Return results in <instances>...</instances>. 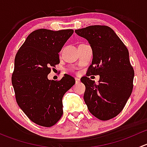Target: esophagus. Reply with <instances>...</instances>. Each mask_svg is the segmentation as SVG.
<instances>
[{"label": "esophagus", "mask_w": 147, "mask_h": 147, "mask_svg": "<svg viewBox=\"0 0 147 147\" xmlns=\"http://www.w3.org/2000/svg\"><path fill=\"white\" fill-rule=\"evenodd\" d=\"M80 78H75V82H76V84H78V83H80Z\"/></svg>", "instance_id": "34e87169"}]
</instances>
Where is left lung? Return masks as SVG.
Masks as SVG:
<instances>
[{"mask_svg": "<svg viewBox=\"0 0 147 147\" xmlns=\"http://www.w3.org/2000/svg\"><path fill=\"white\" fill-rule=\"evenodd\" d=\"M75 32L88 40L93 54L87 77L81 78L85 85L84 102L97 119H112L124 109L133 90L134 71L128 50L108 26H90ZM90 75H100L98 84L88 78Z\"/></svg>", "mask_w": 147, "mask_h": 147, "instance_id": "8db88e82", "label": "left lung"}]
</instances>
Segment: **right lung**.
<instances>
[{
  "instance_id": "1",
  "label": "right lung",
  "mask_w": 147,
  "mask_h": 147,
  "mask_svg": "<svg viewBox=\"0 0 147 147\" xmlns=\"http://www.w3.org/2000/svg\"><path fill=\"white\" fill-rule=\"evenodd\" d=\"M73 32L36 30L16 53L11 78L16 102L28 117L40 126L52 127L60 119L63 96L75 83L67 74L60 80L47 79L51 67L60 63L58 53Z\"/></svg>"
}]
</instances>
